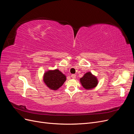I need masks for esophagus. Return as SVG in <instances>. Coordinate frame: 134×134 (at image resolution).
Masks as SVG:
<instances>
[{
    "label": "esophagus",
    "instance_id": "34e87169",
    "mask_svg": "<svg viewBox=\"0 0 134 134\" xmlns=\"http://www.w3.org/2000/svg\"><path fill=\"white\" fill-rule=\"evenodd\" d=\"M71 77L72 79H75L76 78V75L75 74H72L71 75Z\"/></svg>",
    "mask_w": 134,
    "mask_h": 134
}]
</instances>
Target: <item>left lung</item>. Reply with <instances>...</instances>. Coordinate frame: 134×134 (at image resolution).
<instances>
[{
	"label": "left lung",
	"instance_id": "1",
	"mask_svg": "<svg viewBox=\"0 0 134 134\" xmlns=\"http://www.w3.org/2000/svg\"><path fill=\"white\" fill-rule=\"evenodd\" d=\"M80 82L84 88L91 90L97 87L98 81L95 75H93L91 72H87L80 79Z\"/></svg>",
	"mask_w": 134,
	"mask_h": 134
}]
</instances>
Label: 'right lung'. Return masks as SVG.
Masks as SVG:
<instances>
[{
	"label": "right lung",
	"instance_id": "add662e5",
	"mask_svg": "<svg viewBox=\"0 0 134 134\" xmlns=\"http://www.w3.org/2000/svg\"><path fill=\"white\" fill-rule=\"evenodd\" d=\"M66 80L65 75L58 69L48 70L44 72L43 76L44 83L48 88L53 91L58 90Z\"/></svg>",
	"mask_w": 134,
	"mask_h": 134
}]
</instances>
